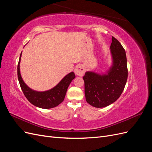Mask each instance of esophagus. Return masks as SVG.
Returning a JSON list of instances; mask_svg holds the SVG:
<instances>
[{
    "mask_svg": "<svg viewBox=\"0 0 152 152\" xmlns=\"http://www.w3.org/2000/svg\"><path fill=\"white\" fill-rule=\"evenodd\" d=\"M75 73L78 76H82L84 74L85 68L80 65H79L75 66L74 70Z\"/></svg>",
    "mask_w": 152,
    "mask_h": 152,
    "instance_id": "obj_1",
    "label": "esophagus"
}]
</instances>
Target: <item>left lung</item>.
I'll list each match as a JSON object with an SVG mask.
<instances>
[{"label": "left lung", "instance_id": "1", "mask_svg": "<svg viewBox=\"0 0 152 152\" xmlns=\"http://www.w3.org/2000/svg\"><path fill=\"white\" fill-rule=\"evenodd\" d=\"M110 49L112 65L108 72L99 74L87 72L83 77L86 102L96 108H103L118 99L127 79L126 51L118 40L112 37Z\"/></svg>", "mask_w": 152, "mask_h": 152}]
</instances>
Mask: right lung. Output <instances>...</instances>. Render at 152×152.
Returning a JSON list of instances; mask_svg holds the SVG:
<instances>
[{
    "label": "right lung",
    "instance_id": "obj_1",
    "mask_svg": "<svg viewBox=\"0 0 152 152\" xmlns=\"http://www.w3.org/2000/svg\"><path fill=\"white\" fill-rule=\"evenodd\" d=\"M22 52L18 65V78L22 91L26 99L37 107L49 109L57 107L65 99L68 87L71 82L75 79V73L70 72L51 89L45 91H36L30 89L23 80L21 76L20 64Z\"/></svg>",
    "mask_w": 152,
    "mask_h": 152
}]
</instances>
